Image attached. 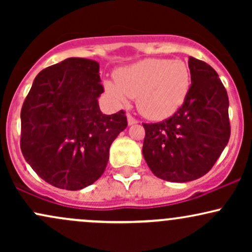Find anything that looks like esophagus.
I'll list each match as a JSON object with an SVG mask.
<instances>
[{"label": "esophagus", "mask_w": 252, "mask_h": 252, "mask_svg": "<svg viewBox=\"0 0 252 252\" xmlns=\"http://www.w3.org/2000/svg\"><path fill=\"white\" fill-rule=\"evenodd\" d=\"M126 117H128V123H129V126H132V124H136L138 122L137 120H136V118L132 116V115H130V114H128L126 115Z\"/></svg>", "instance_id": "esophagus-1"}]
</instances>
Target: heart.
<instances>
[{"label": "heart", "instance_id": "heart-1", "mask_svg": "<svg viewBox=\"0 0 252 252\" xmlns=\"http://www.w3.org/2000/svg\"><path fill=\"white\" fill-rule=\"evenodd\" d=\"M115 79L116 83H104L110 96L122 103L126 97L136 98L140 114L155 121L172 116L190 88L189 66L181 60H141L120 68Z\"/></svg>", "mask_w": 252, "mask_h": 252}]
</instances>
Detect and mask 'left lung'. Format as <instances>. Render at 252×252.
<instances>
[{
	"instance_id": "1",
	"label": "left lung",
	"mask_w": 252,
	"mask_h": 252,
	"mask_svg": "<svg viewBox=\"0 0 252 252\" xmlns=\"http://www.w3.org/2000/svg\"><path fill=\"white\" fill-rule=\"evenodd\" d=\"M190 88L173 116L142 123L143 158L153 174L166 181L187 182L210 172L228 142V97L218 73L189 57Z\"/></svg>"
}]
</instances>
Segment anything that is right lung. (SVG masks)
<instances>
[{
  "label": "right lung",
  "mask_w": 252,
  "mask_h": 252,
  "mask_svg": "<svg viewBox=\"0 0 252 252\" xmlns=\"http://www.w3.org/2000/svg\"><path fill=\"white\" fill-rule=\"evenodd\" d=\"M99 63L67 58L42 70L21 109L20 147L42 180L82 189L100 178L115 138L128 126L126 112H100Z\"/></svg>",
  "instance_id": "1"
}]
</instances>
